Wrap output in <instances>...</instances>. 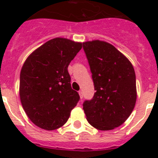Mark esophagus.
I'll use <instances>...</instances> for the list:
<instances>
[{
    "label": "esophagus",
    "mask_w": 158,
    "mask_h": 158,
    "mask_svg": "<svg viewBox=\"0 0 158 158\" xmlns=\"http://www.w3.org/2000/svg\"><path fill=\"white\" fill-rule=\"evenodd\" d=\"M78 93H79V96H80V98H81V99L83 98V93H82V91H80Z\"/></svg>",
    "instance_id": "34e87169"
}]
</instances>
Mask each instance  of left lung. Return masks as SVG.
<instances>
[{"label": "left lung", "instance_id": "obj_1", "mask_svg": "<svg viewBox=\"0 0 158 158\" xmlns=\"http://www.w3.org/2000/svg\"><path fill=\"white\" fill-rule=\"evenodd\" d=\"M92 73L94 96L83 109L89 123L100 131H111L131 115L137 100L134 67L123 54L101 40L83 43Z\"/></svg>", "mask_w": 158, "mask_h": 158}]
</instances>
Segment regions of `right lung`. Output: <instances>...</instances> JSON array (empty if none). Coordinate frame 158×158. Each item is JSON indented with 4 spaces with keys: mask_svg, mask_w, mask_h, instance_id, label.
I'll return each instance as SVG.
<instances>
[{
    "mask_svg": "<svg viewBox=\"0 0 158 158\" xmlns=\"http://www.w3.org/2000/svg\"><path fill=\"white\" fill-rule=\"evenodd\" d=\"M81 48V43L54 38L35 50L23 63L19 98L27 117L39 127L54 131L62 127L79 101L67 69Z\"/></svg>",
    "mask_w": 158,
    "mask_h": 158,
    "instance_id": "1",
    "label": "right lung"
}]
</instances>
